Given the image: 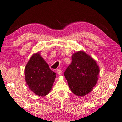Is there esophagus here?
<instances>
[{"label":"esophagus","mask_w":122,"mask_h":122,"mask_svg":"<svg viewBox=\"0 0 122 122\" xmlns=\"http://www.w3.org/2000/svg\"><path fill=\"white\" fill-rule=\"evenodd\" d=\"M56 71H57V74L59 75H61V74H62V71H61V69H57V70H56Z\"/></svg>","instance_id":"obj_1"}]
</instances>
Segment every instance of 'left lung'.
I'll return each mask as SVG.
<instances>
[{
    "label": "left lung",
    "instance_id": "obj_1",
    "mask_svg": "<svg viewBox=\"0 0 122 122\" xmlns=\"http://www.w3.org/2000/svg\"><path fill=\"white\" fill-rule=\"evenodd\" d=\"M99 72V66L94 60L80 51L72 56V63L64 74L72 92L82 97L92 91L98 81Z\"/></svg>",
    "mask_w": 122,
    "mask_h": 122
}]
</instances>
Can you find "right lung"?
<instances>
[{
    "mask_svg": "<svg viewBox=\"0 0 122 122\" xmlns=\"http://www.w3.org/2000/svg\"><path fill=\"white\" fill-rule=\"evenodd\" d=\"M24 74L29 89L41 97L49 93L56 77L39 53L29 59L24 69Z\"/></svg>",
    "mask_w": 122,
    "mask_h": 122,
    "instance_id": "right-lung-1",
    "label": "right lung"
}]
</instances>
